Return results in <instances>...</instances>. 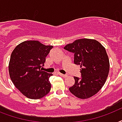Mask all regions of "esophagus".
Segmentation results:
<instances>
[{
  "instance_id": "1",
  "label": "esophagus",
  "mask_w": 122,
  "mask_h": 122,
  "mask_svg": "<svg viewBox=\"0 0 122 122\" xmlns=\"http://www.w3.org/2000/svg\"><path fill=\"white\" fill-rule=\"evenodd\" d=\"M58 74L59 75V76H63V77H66V75L62 74V73H58Z\"/></svg>"
}]
</instances>
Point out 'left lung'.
I'll use <instances>...</instances> for the list:
<instances>
[{
    "mask_svg": "<svg viewBox=\"0 0 122 122\" xmlns=\"http://www.w3.org/2000/svg\"><path fill=\"white\" fill-rule=\"evenodd\" d=\"M64 49L74 54V63L81 68V78L75 76L70 91L80 99L93 96L104 85L109 73L110 62L105 48L96 40L81 39Z\"/></svg>",
    "mask_w": 122,
    "mask_h": 122,
    "instance_id": "8db88e82",
    "label": "left lung"
}]
</instances>
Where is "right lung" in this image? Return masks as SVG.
<instances>
[{
    "label": "right lung",
    "instance_id": "1",
    "mask_svg": "<svg viewBox=\"0 0 122 122\" xmlns=\"http://www.w3.org/2000/svg\"><path fill=\"white\" fill-rule=\"evenodd\" d=\"M53 46L37 41L22 42L13 50L9 64L10 78L15 87L25 96L38 99L49 92L52 73L42 71L46 57Z\"/></svg>",
    "mask_w": 122,
    "mask_h": 122
}]
</instances>
